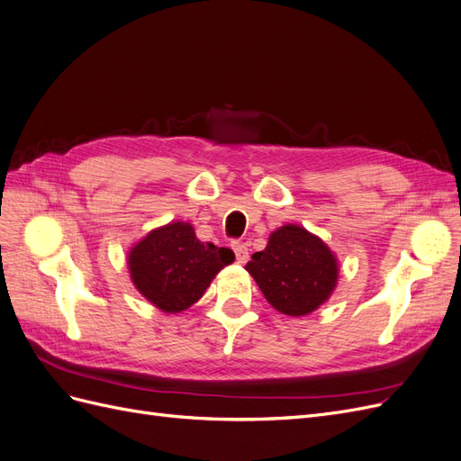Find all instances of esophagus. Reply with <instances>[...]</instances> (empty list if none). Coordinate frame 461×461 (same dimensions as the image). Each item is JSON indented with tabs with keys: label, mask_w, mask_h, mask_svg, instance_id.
<instances>
[{
	"label": "esophagus",
	"mask_w": 461,
	"mask_h": 461,
	"mask_svg": "<svg viewBox=\"0 0 461 461\" xmlns=\"http://www.w3.org/2000/svg\"><path fill=\"white\" fill-rule=\"evenodd\" d=\"M232 249H234L236 261H239V263H246L248 261V248H246L244 242H232Z\"/></svg>",
	"instance_id": "34e87169"
}]
</instances>
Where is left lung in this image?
<instances>
[{
    "label": "left lung",
    "mask_w": 461,
    "mask_h": 461,
    "mask_svg": "<svg viewBox=\"0 0 461 461\" xmlns=\"http://www.w3.org/2000/svg\"><path fill=\"white\" fill-rule=\"evenodd\" d=\"M276 312L302 317L325 303L339 281V261L319 236L298 225L271 232L263 252L246 263Z\"/></svg>",
    "instance_id": "1"
}]
</instances>
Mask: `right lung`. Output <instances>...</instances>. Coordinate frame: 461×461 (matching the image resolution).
I'll return each mask as SVG.
<instances>
[{
    "instance_id": "right-lung-1",
    "label": "right lung",
    "mask_w": 461,
    "mask_h": 461,
    "mask_svg": "<svg viewBox=\"0 0 461 461\" xmlns=\"http://www.w3.org/2000/svg\"><path fill=\"white\" fill-rule=\"evenodd\" d=\"M232 261V249L200 242L190 222L173 221L136 242L127 263L136 290L149 303L165 313H180L196 303Z\"/></svg>"
}]
</instances>
